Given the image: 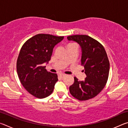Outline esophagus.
I'll use <instances>...</instances> for the list:
<instances>
[{
    "label": "esophagus",
    "mask_w": 128,
    "mask_h": 128,
    "mask_svg": "<svg viewBox=\"0 0 128 128\" xmlns=\"http://www.w3.org/2000/svg\"><path fill=\"white\" fill-rule=\"evenodd\" d=\"M59 76H60V77L61 78H63L66 76V74H60V75H59Z\"/></svg>",
    "instance_id": "esophagus-1"
}]
</instances>
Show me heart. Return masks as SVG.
I'll return each mask as SVG.
<instances>
[{"mask_svg": "<svg viewBox=\"0 0 128 128\" xmlns=\"http://www.w3.org/2000/svg\"><path fill=\"white\" fill-rule=\"evenodd\" d=\"M69 44H68V45H69Z\"/></svg>", "mask_w": 128, "mask_h": 128, "instance_id": "1", "label": "heart"}]
</instances>
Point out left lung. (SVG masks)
I'll use <instances>...</instances> for the list:
<instances>
[{"label":"left lung","mask_w":128,"mask_h":128,"mask_svg":"<svg viewBox=\"0 0 128 128\" xmlns=\"http://www.w3.org/2000/svg\"><path fill=\"white\" fill-rule=\"evenodd\" d=\"M69 40L77 42L81 48V65L86 77L74 82L69 87L71 95L80 100H86L96 96L104 88L108 80L110 62L104 47L100 43L86 35L67 36Z\"/></svg>","instance_id":"obj_1"}]
</instances>
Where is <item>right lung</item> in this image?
Returning <instances> with one entry per match:
<instances>
[{
  "label": "right lung",
  "instance_id": "add662e5",
  "mask_svg": "<svg viewBox=\"0 0 128 128\" xmlns=\"http://www.w3.org/2000/svg\"><path fill=\"white\" fill-rule=\"evenodd\" d=\"M63 38L39 34L28 40L21 47L17 61V74L24 88L36 98L49 96L58 81V75L47 71L44 64H48L54 47Z\"/></svg>",
  "mask_w": 128,
  "mask_h": 128
}]
</instances>
